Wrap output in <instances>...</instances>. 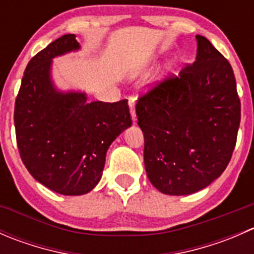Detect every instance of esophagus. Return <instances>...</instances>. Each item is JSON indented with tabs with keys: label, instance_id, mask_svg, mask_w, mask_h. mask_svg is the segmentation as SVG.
<instances>
[{
	"label": "esophagus",
	"instance_id": "esophagus-1",
	"mask_svg": "<svg viewBox=\"0 0 254 254\" xmlns=\"http://www.w3.org/2000/svg\"><path fill=\"white\" fill-rule=\"evenodd\" d=\"M129 107H130V114H131L132 120H136V112H135V98L134 97H129Z\"/></svg>",
	"mask_w": 254,
	"mask_h": 254
}]
</instances>
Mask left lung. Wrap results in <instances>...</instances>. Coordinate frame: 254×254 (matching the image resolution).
<instances>
[{
	"label": "left lung",
	"mask_w": 254,
	"mask_h": 254,
	"mask_svg": "<svg viewBox=\"0 0 254 254\" xmlns=\"http://www.w3.org/2000/svg\"><path fill=\"white\" fill-rule=\"evenodd\" d=\"M178 76L150 87L136 103L151 183L186 195L222 175L236 146L241 102L231 65L205 37Z\"/></svg>",
	"instance_id": "left-lung-1"
}]
</instances>
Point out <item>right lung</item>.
<instances>
[{"instance_id":"add662e5","label":"right lung","mask_w":254,"mask_h":254,"mask_svg":"<svg viewBox=\"0 0 254 254\" xmlns=\"http://www.w3.org/2000/svg\"><path fill=\"white\" fill-rule=\"evenodd\" d=\"M79 48L65 34L33 56L14 103L20 158L39 183L64 195H81L97 186L113 140L131 125L127 99L87 102L83 93L56 92L51 59Z\"/></svg>"}]
</instances>
